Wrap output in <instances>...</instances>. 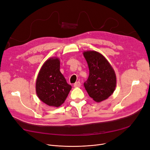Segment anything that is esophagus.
I'll use <instances>...</instances> for the list:
<instances>
[{"instance_id":"1","label":"esophagus","mask_w":150,"mask_h":150,"mask_svg":"<svg viewBox=\"0 0 150 150\" xmlns=\"http://www.w3.org/2000/svg\"><path fill=\"white\" fill-rule=\"evenodd\" d=\"M74 86L75 88H77V87H80L81 86V83L80 81H77L74 84Z\"/></svg>"}]
</instances>
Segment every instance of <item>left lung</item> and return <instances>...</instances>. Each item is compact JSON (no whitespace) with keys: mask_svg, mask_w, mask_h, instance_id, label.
Wrapping results in <instances>:
<instances>
[{"mask_svg":"<svg viewBox=\"0 0 150 150\" xmlns=\"http://www.w3.org/2000/svg\"><path fill=\"white\" fill-rule=\"evenodd\" d=\"M88 62L89 75L84 83L89 96L94 101L100 102L108 98L114 92L116 86V76L107 59L95 51L83 53Z\"/></svg>","mask_w":150,"mask_h":150,"instance_id":"obj_1","label":"left lung"}]
</instances>
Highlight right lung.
I'll return each instance as SVG.
<instances>
[{
	"mask_svg": "<svg viewBox=\"0 0 150 150\" xmlns=\"http://www.w3.org/2000/svg\"><path fill=\"white\" fill-rule=\"evenodd\" d=\"M59 68V60L58 58H50L43 64L37 78V95L39 99L49 106H61L72 88L67 83Z\"/></svg>",
	"mask_w": 150,
	"mask_h": 150,
	"instance_id": "right-lung-1",
	"label": "right lung"
}]
</instances>
